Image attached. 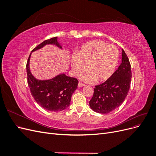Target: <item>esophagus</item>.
<instances>
[{"label":"esophagus","instance_id":"1","mask_svg":"<svg viewBox=\"0 0 156 156\" xmlns=\"http://www.w3.org/2000/svg\"><path fill=\"white\" fill-rule=\"evenodd\" d=\"M85 86V84H83L82 83H79L78 84V87H84Z\"/></svg>","mask_w":156,"mask_h":156}]
</instances>
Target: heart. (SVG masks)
I'll use <instances>...</instances> for the list:
<instances>
[{"label":"heart","mask_w":156,"mask_h":156,"mask_svg":"<svg viewBox=\"0 0 156 156\" xmlns=\"http://www.w3.org/2000/svg\"><path fill=\"white\" fill-rule=\"evenodd\" d=\"M119 61V51L115 45L101 40H94L82 45L77 54L71 59L73 73L79 76L87 68L89 69L81 79L92 82L98 79L104 81L115 72Z\"/></svg>","instance_id":"heart-1"}]
</instances>
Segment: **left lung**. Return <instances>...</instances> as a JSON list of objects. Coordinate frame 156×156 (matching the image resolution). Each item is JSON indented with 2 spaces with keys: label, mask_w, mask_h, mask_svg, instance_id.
<instances>
[{
  "label": "left lung",
  "mask_w": 156,
  "mask_h": 156,
  "mask_svg": "<svg viewBox=\"0 0 156 156\" xmlns=\"http://www.w3.org/2000/svg\"><path fill=\"white\" fill-rule=\"evenodd\" d=\"M131 82L129 60L122 49V63L107 81L94 89L89 102L92 109L98 113L107 114L119 107L128 94Z\"/></svg>",
  "instance_id": "obj_1"
}]
</instances>
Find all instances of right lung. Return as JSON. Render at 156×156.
Instances as JSON below:
<instances>
[{"label": "right lung", "mask_w": 156, "mask_h": 156, "mask_svg": "<svg viewBox=\"0 0 156 156\" xmlns=\"http://www.w3.org/2000/svg\"><path fill=\"white\" fill-rule=\"evenodd\" d=\"M47 45H54L63 49L58 41L57 37H55L42 42L32 51V53L42 49ZM30 56L31 53L26 67L27 81L36 102L49 111L57 112L67 108L69 106L72 94L77 88V79L67 76L64 73L50 79H37L32 75L30 69Z\"/></svg>", "instance_id": "right-lung-1"}]
</instances>
